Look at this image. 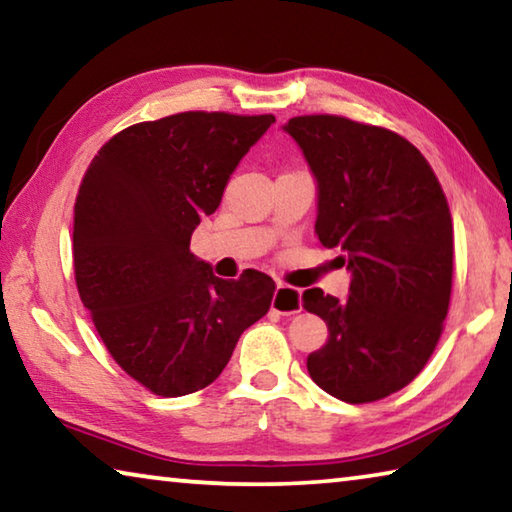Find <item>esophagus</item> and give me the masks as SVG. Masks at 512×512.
I'll use <instances>...</instances> for the list:
<instances>
[{
	"label": "esophagus",
	"instance_id": "esophagus-1",
	"mask_svg": "<svg viewBox=\"0 0 512 512\" xmlns=\"http://www.w3.org/2000/svg\"><path fill=\"white\" fill-rule=\"evenodd\" d=\"M271 307L277 311V314H298L302 309V300H300V289L287 287V284H277L275 293H273V302Z\"/></svg>",
	"mask_w": 512,
	"mask_h": 512
}]
</instances>
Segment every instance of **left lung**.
<instances>
[{
  "label": "left lung",
  "instance_id": "obj_1",
  "mask_svg": "<svg viewBox=\"0 0 512 512\" xmlns=\"http://www.w3.org/2000/svg\"><path fill=\"white\" fill-rule=\"evenodd\" d=\"M284 131L316 178L320 244L339 248L352 273L345 300L302 293L329 332L307 370L336 400H381L418 377L443 334L454 271L447 198L424 155L388 128L305 115Z\"/></svg>",
  "mask_w": 512,
  "mask_h": 512
}]
</instances>
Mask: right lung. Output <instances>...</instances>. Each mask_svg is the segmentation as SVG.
<instances>
[{
  "label": "right lung",
  "instance_id": "1",
  "mask_svg": "<svg viewBox=\"0 0 512 512\" xmlns=\"http://www.w3.org/2000/svg\"><path fill=\"white\" fill-rule=\"evenodd\" d=\"M273 115L178 112L128 126L94 155L74 205V273L121 370L162 397L210 386L271 307L275 282L221 280L189 253Z\"/></svg>",
  "mask_w": 512,
  "mask_h": 512
}]
</instances>
